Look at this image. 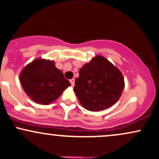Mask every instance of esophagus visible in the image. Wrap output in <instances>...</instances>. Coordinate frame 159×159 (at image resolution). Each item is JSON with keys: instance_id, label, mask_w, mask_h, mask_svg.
<instances>
[{"instance_id": "34e87169", "label": "esophagus", "mask_w": 159, "mask_h": 159, "mask_svg": "<svg viewBox=\"0 0 159 159\" xmlns=\"http://www.w3.org/2000/svg\"><path fill=\"white\" fill-rule=\"evenodd\" d=\"M69 81H70L71 84H72V87H73V86L75 85V79H74V78H72V79L69 80Z\"/></svg>"}]
</instances>
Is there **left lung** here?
<instances>
[{
    "label": "left lung",
    "instance_id": "8db88e82",
    "mask_svg": "<svg viewBox=\"0 0 159 159\" xmlns=\"http://www.w3.org/2000/svg\"><path fill=\"white\" fill-rule=\"evenodd\" d=\"M124 87L119 69L103 57L96 56L80 69L74 91L85 109L99 111L116 103Z\"/></svg>",
    "mask_w": 159,
    "mask_h": 159
}]
</instances>
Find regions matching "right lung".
<instances>
[{
    "label": "right lung",
    "mask_w": 159,
    "mask_h": 159,
    "mask_svg": "<svg viewBox=\"0 0 159 159\" xmlns=\"http://www.w3.org/2000/svg\"><path fill=\"white\" fill-rule=\"evenodd\" d=\"M24 90L33 101L48 105L71 85L53 61L38 59L25 67L20 75Z\"/></svg>",
    "instance_id": "right-lung-1"
}]
</instances>
